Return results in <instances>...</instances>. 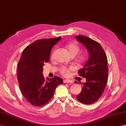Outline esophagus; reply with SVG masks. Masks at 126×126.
I'll return each mask as SVG.
<instances>
[{
	"label": "esophagus",
	"mask_w": 126,
	"mask_h": 126,
	"mask_svg": "<svg viewBox=\"0 0 126 126\" xmlns=\"http://www.w3.org/2000/svg\"><path fill=\"white\" fill-rule=\"evenodd\" d=\"M63 82L64 83H72V81L70 79H64L63 80Z\"/></svg>",
	"instance_id": "esophagus-1"
}]
</instances>
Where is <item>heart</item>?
I'll return each instance as SVG.
<instances>
[{"mask_svg": "<svg viewBox=\"0 0 126 126\" xmlns=\"http://www.w3.org/2000/svg\"><path fill=\"white\" fill-rule=\"evenodd\" d=\"M66 47L69 50L70 55L72 56H75L79 53V52L80 51V47L77 43L76 42H69L67 43L66 45ZM54 55V52H53L51 54V57H53ZM87 59V55L84 54L82 53L80 54V55H78V56L77 58V61L79 62L83 63ZM71 68H67L65 66H62V68H61L60 70V74L63 75V76L67 77L70 74V71Z\"/></svg>", "mask_w": 126, "mask_h": 126, "instance_id": "heart-1", "label": "heart"}]
</instances>
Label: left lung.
Segmentation results:
<instances>
[{"mask_svg":"<svg viewBox=\"0 0 126 126\" xmlns=\"http://www.w3.org/2000/svg\"><path fill=\"white\" fill-rule=\"evenodd\" d=\"M76 38L86 47L89 53L88 60L78 72L80 76L86 78V82L83 83L82 90L77 99L83 104H91L101 97L106 86L109 72L107 58L98 42L83 35H77ZM75 83H77V81Z\"/></svg>","mask_w":126,"mask_h":126,"instance_id":"obj_1","label":"left lung"}]
</instances>
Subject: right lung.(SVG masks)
<instances>
[{
  "mask_svg": "<svg viewBox=\"0 0 126 126\" xmlns=\"http://www.w3.org/2000/svg\"><path fill=\"white\" fill-rule=\"evenodd\" d=\"M61 37L36 40L23 50L18 62L17 77L20 90L25 98L34 106L47 104L63 79L55 76L46 81L42 71L45 63L49 61L51 49Z\"/></svg>",
  "mask_w": 126,
  "mask_h": 126,
  "instance_id": "1",
  "label": "right lung"
}]
</instances>
